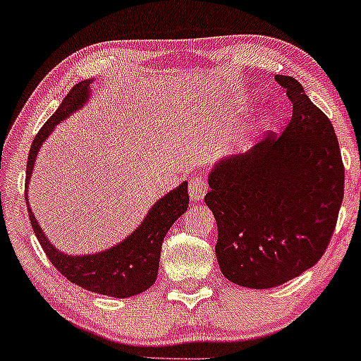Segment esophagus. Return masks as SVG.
<instances>
[{
	"instance_id": "1",
	"label": "esophagus",
	"mask_w": 361,
	"mask_h": 361,
	"mask_svg": "<svg viewBox=\"0 0 361 361\" xmlns=\"http://www.w3.org/2000/svg\"><path fill=\"white\" fill-rule=\"evenodd\" d=\"M206 191H208V184L202 177H191V182H189V194H191V200L194 202L202 201V197L206 196Z\"/></svg>"
}]
</instances>
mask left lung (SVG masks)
Returning <instances> with one entry per match:
<instances>
[{
    "label": "left lung",
    "instance_id": "left-lung-1",
    "mask_svg": "<svg viewBox=\"0 0 361 361\" xmlns=\"http://www.w3.org/2000/svg\"><path fill=\"white\" fill-rule=\"evenodd\" d=\"M293 104L281 136L214 164L204 201L218 225L214 247L228 281L266 290L310 269L333 237L344 194L338 137L291 76L276 75Z\"/></svg>",
    "mask_w": 361,
    "mask_h": 361
}]
</instances>
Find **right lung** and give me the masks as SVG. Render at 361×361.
<instances>
[{
	"mask_svg": "<svg viewBox=\"0 0 361 361\" xmlns=\"http://www.w3.org/2000/svg\"><path fill=\"white\" fill-rule=\"evenodd\" d=\"M92 82L93 80H83V82L76 83L59 104L58 111L35 135L27 161V189L40 147L61 121L68 119L90 100ZM25 200L35 237L39 238L52 266L64 278L85 290L93 291V293L114 298H128L148 290L155 283L157 274H159L161 242H164L170 226L176 224L177 218L182 216L188 209L189 194L188 182L184 180L176 189L161 196L149 208L147 216L136 226L135 232L128 235L119 244L95 254H75V256L64 254L63 250L52 245L47 235L40 228L35 214L32 213L27 192Z\"/></svg>",
	"mask_w": 361,
	"mask_h": 361,
	"instance_id": "right-lung-1",
	"label": "right lung"
}]
</instances>
